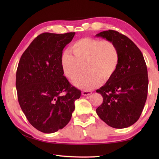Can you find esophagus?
I'll return each mask as SVG.
<instances>
[{
	"label": "esophagus",
	"mask_w": 159,
	"mask_h": 159,
	"mask_svg": "<svg viewBox=\"0 0 159 159\" xmlns=\"http://www.w3.org/2000/svg\"><path fill=\"white\" fill-rule=\"evenodd\" d=\"M81 93H82V95H84V96H88V95H91V93H92V91H91L84 90V91H82V92H81Z\"/></svg>",
	"instance_id": "esophagus-1"
}]
</instances>
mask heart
Segmentation results:
<instances>
[{
	"instance_id": "heart-1",
	"label": "heart",
	"mask_w": 159,
	"mask_h": 159,
	"mask_svg": "<svg viewBox=\"0 0 159 159\" xmlns=\"http://www.w3.org/2000/svg\"><path fill=\"white\" fill-rule=\"evenodd\" d=\"M61 56V65L67 78L74 80L85 64L87 74L74 82L78 88L91 90L109 80L116 72L119 63V54L113 42L97 38H84L76 41Z\"/></svg>"
}]
</instances>
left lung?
I'll list each match as a JSON object with an SVG mask.
<instances>
[{"mask_svg": "<svg viewBox=\"0 0 159 159\" xmlns=\"http://www.w3.org/2000/svg\"><path fill=\"white\" fill-rule=\"evenodd\" d=\"M96 36L113 42L119 54L115 74L96 91L103 98L96 113L110 127H128L140 117L147 98L148 79L145 59L134 43L117 31H103Z\"/></svg>", "mask_w": 159, "mask_h": 159, "instance_id": "left-lung-1", "label": "left lung"}]
</instances>
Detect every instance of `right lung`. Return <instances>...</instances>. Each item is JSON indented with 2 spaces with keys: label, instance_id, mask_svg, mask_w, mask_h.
Masks as SVG:
<instances>
[{
  "label": "right lung",
  "instance_id": "right-lung-1",
  "mask_svg": "<svg viewBox=\"0 0 159 159\" xmlns=\"http://www.w3.org/2000/svg\"><path fill=\"white\" fill-rule=\"evenodd\" d=\"M75 32L38 35L23 53L16 70L18 103L38 131L52 133L70 121L81 91L63 75L62 51Z\"/></svg>",
  "mask_w": 159,
  "mask_h": 159
}]
</instances>
